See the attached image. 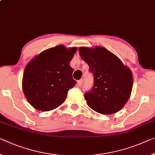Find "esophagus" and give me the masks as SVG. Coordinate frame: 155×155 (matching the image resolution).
<instances>
[{
    "mask_svg": "<svg viewBox=\"0 0 155 155\" xmlns=\"http://www.w3.org/2000/svg\"><path fill=\"white\" fill-rule=\"evenodd\" d=\"M83 83V79H81V80H79V81H77V84H78V86L80 87V86H81V85H82Z\"/></svg>",
    "mask_w": 155,
    "mask_h": 155,
    "instance_id": "esophagus-1",
    "label": "esophagus"
}]
</instances>
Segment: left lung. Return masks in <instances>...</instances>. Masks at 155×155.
I'll return each instance as SVG.
<instances>
[{
	"instance_id": "8db88e82",
	"label": "left lung",
	"mask_w": 155,
	"mask_h": 155,
	"mask_svg": "<svg viewBox=\"0 0 155 155\" xmlns=\"http://www.w3.org/2000/svg\"><path fill=\"white\" fill-rule=\"evenodd\" d=\"M78 52L94 75V86L84 95L89 107L104 114L121 110L130 97L133 85L130 69L104 47H81Z\"/></svg>"
}]
</instances>
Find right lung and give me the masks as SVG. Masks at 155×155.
<instances>
[{"mask_svg": "<svg viewBox=\"0 0 155 155\" xmlns=\"http://www.w3.org/2000/svg\"><path fill=\"white\" fill-rule=\"evenodd\" d=\"M76 47L63 45L48 49L32 58L25 68L22 87L31 106L41 111H50L63 104L69 90L77 81L72 78L70 65Z\"/></svg>", "mask_w": 155, "mask_h": 155, "instance_id": "right-lung-1", "label": "right lung"}]
</instances>
